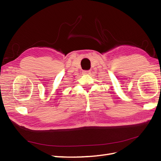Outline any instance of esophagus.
<instances>
[{
  "mask_svg": "<svg viewBox=\"0 0 161 161\" xmlns=\"http://www.w3.org/2000/svg\"><path fill=\"white\" fill-rule=\"evenodd\" d=\"M90 73H91V72L89 70H84L83 71L84 75H88V74H90Z\"/></svg>",
  "mask_w": 161,
  "mask_h": 161,
  "instance_id": "obj_1",
  "label": "esophagus"
}]
</instances>
